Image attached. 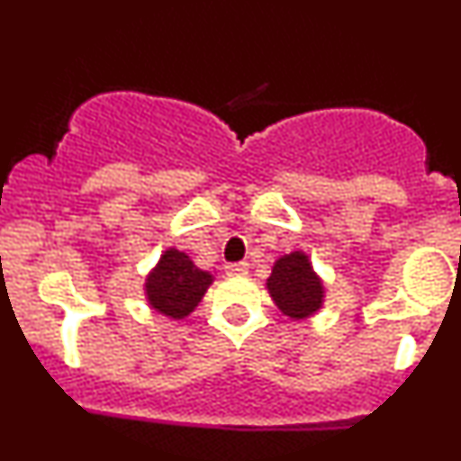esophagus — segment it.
<instances>
[{"label":"esophagus","instance_id":"esophagus-1","mask_svg":"<svg viewBox=\"0 0 461 461\" xmlns=\"http://www.w3.org/2000/svg\"><path fill=\"white\" fill-rule=\"evenodd\" d=\"M225 272L227 274H248L249 263H245V260H240V263H230V265H225Z\"/></svg>","mask_w":461,"mask_h":461}]
</instances>
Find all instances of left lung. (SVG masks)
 Here are the masks:
<instances>
[{
  "instance_id": "obj_1",
  "label": "left lung",
  "mask_w": 461,
  "mask_h": 461,
  "mask_svg": "<svg viewBox=\"0 0 461 461\" xmlns=\"http://www.w3.org/2000/svg\"><path fill=\"white\" fill-rule=\"evenodd\" d=\"M265 287L274 305L292 321H305L323 308L325 283L314 272L312 260L303 249H294L274 260Z\"/></svg>"
}]
</instances>
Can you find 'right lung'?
<instances>
[{
  "label": "right lung",
  "mask_w": 461,
  "mask_h": 461,
  "mask_svg": "<svg viewBox=\"0 0 461 461\" xmlns=\"http://www.w3.org/2000/svg\"><path fill=\"white\" fill-rule=\"evenodd\" d=\"M212 283L213 274L198 267L180 249L167 248L144 276L142 290L149 308L162 317L183 321L198 308Z\"/></svg>",
  "instance_id": "1"
}]
</instances>
